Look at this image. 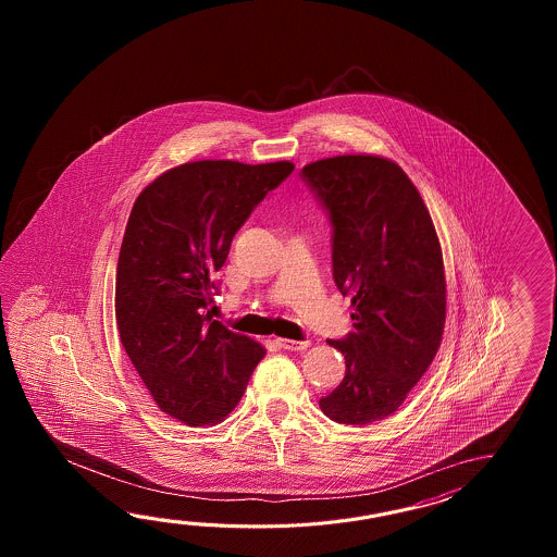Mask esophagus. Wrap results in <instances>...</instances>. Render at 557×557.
Here are the masks:
<instances>
[{
    "label": "esophagus",
    "instance_id": "esophagus-1",
    "mask_svg": "<svg viewBox=\"0 0 557 557\" xmlns=\"http://www.w3.org/2000/svg\"><path fill=\"white\" fill-rule=\"evenodd\" d=\"M276 346H281L284 350H295V352H302L310 346V341H288V338H276L274 341Z\"/></svg>",
    "mask_w": 557,
    "mask_h": 557
}]
</instances>
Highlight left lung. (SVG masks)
Here are the masks:
<instances>
[{"label": "left lung", "instance_id": "1", "mask_svg": "<svg viewBox=\"0 0 557 557\" xmlns=\"http://www.w3.org/2000/svg\"><path fill=\"white\" fill-rule=\"evenodd\" d=\"M332 225V276L355 331L326 341L346 360L320 398L338 424L367 426L403 406L442 343L446 278L438 235L414 183L391 159L341 154L302 166Z\"/></svg>", "mask_w": 557, "mask_h": 557}]
</instances>
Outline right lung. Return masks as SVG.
I'll return each mask as SVG.
<instances>
[{"label":"right lung","mask_w":557,"mask_h":557,"mask_svg":"<svg viewBox=\"0 0 557 557\" xmlns=\"http://www.w3.org/2000/svg\"><path fill=\"white\" fill-rule=\"evenodd\" d=\"M293 171L290 161L185 163L131 209L115 283L119 336L157 406L189 426L223 422L264 356L205 310L238 228Z\"/></svg>","instance_id":"right-lung-1"}]
</instances>
